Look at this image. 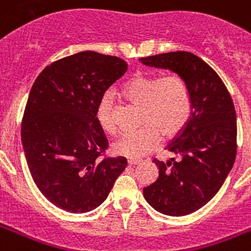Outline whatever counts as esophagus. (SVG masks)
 <instances>
[{
    "mask_svg": "<svg viewBox=\"0 0 251 251\" xmlns=\"http://www.w3.org/2000/svg\"><path fill=\"white\" fill-rule=\"evenodd\" d=\"M139 163H141V160H137V159H129V160H127V165H129V167L137 165L139 164Z\"/></svg>",
    "mask_w": 251,
    "mask_h": 251,
    "instance_id": "esophagus-1",
    "label": "esophagus"
}]
</instances>
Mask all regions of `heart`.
I'll list each match as a JSON object with an SVG mask.
<instances>
[{"mask_svg": "<svg viewBox=\"0 0 251 251\" xmlns=\"http://www.w3.org/2000/svg\"><path fill=\"white\" fill-rule=\"evenodd\" d=\"M124 95L143 108L142 127L122 133L113 142L116 155L138 159L151 152L160 141L176 137L187 125L191 116V98L186 83L177 75H137L125 84ZM98 120L106 133L117 126L112 110V99L105 95L98 106Z\"/></svg>", "mask_w": 251, "mask_h": 251, "instance_id": "1", "label": "heart"}]
</instances>
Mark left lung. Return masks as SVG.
Segmentation results:
<instances>
[{"instance_id": "left-lung-1", "label": "left lung", "mask_w": 251, "mask_h": 251, "mask_svg": "<svg viewBox=\"0 0 251 251\" xmlns=\"http://www.w3.org/2000/svg\"><path fill=\"white\" fill-rule=\"evenodd\" d=\"M139 61L177 74L191 98L190 120L167 147L178 160L155 159L159 177L143 189V195L160 214H193L214 198L233 168L237 152L233 101L214 69L193 53L169 52Z\"/></svg>"}]
</instances>
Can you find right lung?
Returning a JSON list of instances; mask_svg holds the SVG:
<instances>
[{"mask_svg": "<svg viewBox=\"0 0 251 251\" xmlns=\"http://www.w3.org/2000/svg\"><path fill=\"white\" fill-rule=\"evenodd\" d=\"M126 70L118 57L84 50L47 66L29 91L22 146L33 182L61 210H95L125 171L126 157L99 159L108 141L96 114Z\"/></svg>", "mask_w": 251, "mask_h": 251, "instance_id": "1", "label": "right lung"}]
</instances>
